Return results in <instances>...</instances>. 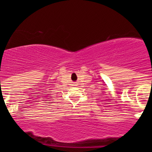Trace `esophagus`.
<instances>
[{"label": "esophagus", "instance_id": "34e87169", "mask_svg": "<svg viewBox=\"0 0 152 152\" xmlns=\"http://www.w3.org/2000/svg\"><path fill=\"white\" fill-rule=\"evenodd\" d=\"M74 86H77V83H76V82H75V83H74Z\"/></svg>", "mask_w": 152, "mask_h": 152}]
</instances>
